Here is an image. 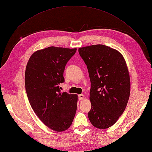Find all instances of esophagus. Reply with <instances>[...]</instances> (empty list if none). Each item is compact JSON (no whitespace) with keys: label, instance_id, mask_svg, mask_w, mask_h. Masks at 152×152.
Here are the masks:
<instances>
[{"label":"esophagus","instance_id":"esophagus-1","mask_svg":"<svg viewBox=\"0 0 152 152\" xmlns=\"http://www.w3.org/2000/svg\"><path fill=\"white\" fill-rule=\"evenodd\" d=\"M84 98V94H79V100H82Z\"/></svg>","mask_w":152,"mask_h":152}]
</instances>
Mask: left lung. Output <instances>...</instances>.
<instances>
[{"label":"left lung","instance_id":"8db88e82","mask_svg":"<svg viewBox=\"0 0 152 152\" xmlns=\"http://www.w3.org/2000/svg\"><path fill=\"white\" fill-rule=\"evenodd\" d=\"M91 80V109L88 117L98 129L112 126L126 109L130 76L125 59L117 50L102 44L79 48Z\"/></svg>","mask_w":152,"mask_h":152}]
</instances>
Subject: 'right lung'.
<instances>
[{
    "label": "right lung",
    "instance_id": "1",
    "mask_svg": "<svg viewBox=\"0 0 152 152\" xmlns=\"http://www.w3.org/2000/svg\"><path fill=\"white\" fill-rule=\"evenodd\" d=\"M77 50L49 47L31 54L25 70L27 96L32 109L45 126L57 132L70 127L75 115L78 96L61 93L66 64Z\"/></svg>",
    "mask_w": 152,
    "mask_h": 152
}]
</instances>
